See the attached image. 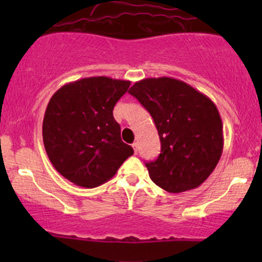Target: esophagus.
Segmentation results:
<instances>
[{
	"label": "esophagus",
	"mask_w": 262,
	"mask_h": 262,
	"mask_svg": "<svg viewBox=\"0 0 262 262\" xmlns=\"http://www.w3.org/2000/svg\"><path fill=\"white\" fill-rule=\"evenodd\" d=\"M132 146H133L134 152H135V154H137V152H138V143H135V141H134V143L132 144Z\"/></svg>",
	"instance_id": "1"
}]
</instances>
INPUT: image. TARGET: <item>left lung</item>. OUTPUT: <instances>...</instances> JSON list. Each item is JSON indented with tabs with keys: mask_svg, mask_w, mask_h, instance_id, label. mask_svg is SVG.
<instances>
[{
	"mask_svg": "<svg viewBox=\"0 0 262 262\" xmlns=\"http://www.w3.org/2000/svg\"><path fill=\"white\" fill-rule=\"evenodd\" d=\"M128 92L150 113L160 137V155L145 162L152 182L171 193L202 185L223 151V123L213 101L172 77L144 79Z\"/></svg>",
	"mask_w": 262,
	"mask_h": 262,
	"instance_id": "8db88e82",
	"label": "left lung"
}]
</instances>
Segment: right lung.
<instances>
[{
    "instance_id": "right-lung-1",
    "label": "right lung",
    "mask_w": 262,
    "mask_h": 262,
    "mask_svg": "<svg viewBox=\"0 0 262 262\" xmlns=\"http://www.w3.org/2000/svg\"><path fill=\"white\" fill-rule=\"evenodd\" d=\"M130 81L106 76L66 83L45 110L43 141L60 175L82 187H97L116 175L134 154L123 143L113 108Z\"/></svg>"
}]
</instances>
